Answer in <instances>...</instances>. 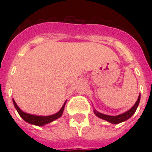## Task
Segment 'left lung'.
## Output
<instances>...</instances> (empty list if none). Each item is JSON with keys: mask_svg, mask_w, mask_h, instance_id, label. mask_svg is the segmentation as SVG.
I'll list each match as a JSON object with an SVG mask.
<instances>
[{"mask_svg": "<svg viewBox=\"0 0 152 152\" xmlns=\"http://www.w3.org/2000/svg\"><path fill=\"white\" fill-rule=\"evenodd\" d=\"M140 100V95L138 96V99H137V101L136 102V103L134 104V106H132V108L129 109V110H127L126 112L123 113H121L119 115L117 116H110L107 115V114H104V113H99L95 109H94V113L98 118H101L102 120H105L106 121H108L110 123H112V124H119V123H121L123 121H127L128 119H129L131 117H132L134 113L137 110V107L139 106Z\"/></svg>", "mask_w": 152, "mask_h": 152, "instance_id": "1", "label": "left lung"}]
</instances>
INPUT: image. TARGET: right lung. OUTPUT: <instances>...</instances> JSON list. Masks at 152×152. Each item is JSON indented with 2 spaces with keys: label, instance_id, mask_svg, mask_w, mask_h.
Instances as JSON below:
<instances>
[{
  "label": "right lung",
  "instance_id": "right-lung-1",
  "mask_svg": "<svg viewBox=\"0 0 152 152\" xmlns=\"http://www.w3.org/2000/svg\"><path fill=\"white\" fill-rule=\"evenodd\" d=\"M12 101L13 104H14V106H15V108L16 109V110H17L18 113L20 114V117H21L26 122L29 123V124H31V125H37V126H43V125H46V124H49V123L52 122V121H55L56 119H57V118H61L62 115V113H63V111H64L65 103H66V101H65L64 102V105H63L61 108V110H60L57 113H54V114H52V115L49 116H39L25 113V112H23V111L17 106V104L15 103V100L13 99Z\"/></svg>",
  "mask_w": 152,
  "mask_h": 152
}]
</instances>
